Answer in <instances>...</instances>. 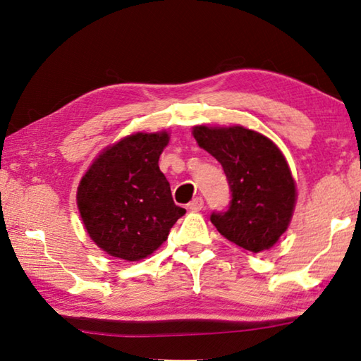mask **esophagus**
Here are the masks:
<instances>
[{
    "mask_svg": "<svg viewBox=\"0 0 361 361\" xmlns=\"http://www.w3.org/2000/svg\"><path fill=\"white\" fill-rule=\"evenodd\" d=\"M203 208V199L202 197H195L191 203H189V209L192 212H199V209Z\"/></svg>",
    "mask_w": 361,
    "mask_h": 361,
    "instance_id": "1",
    "label": "esophagus"
}]
</instances>
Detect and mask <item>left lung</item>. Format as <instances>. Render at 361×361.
I'll use <instances>...</instances> for the list:
<instances>
[{
	"label": "left lung",
	"instance_id": "1",
	"mask_svg": "<svg viewBox=\"0 0 361 361\" xmlns=\"http://www.w3.org/2000/svg\"><path fill=\"white\" fill-rule=\"evenodd\" d=\"M199 147L221 162L232 200L209 219L221 235L262 252L279 240L292 219L297 188L284 154L268 137L243 126H195Z\"/></svg>",
	"mask_w": 361,
	"mask_h": 361
}]
</instances>
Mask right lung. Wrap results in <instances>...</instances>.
Returning a JSON list of instances; mask_svg holds the SVG:
<instances>
[{"instance_id":"add662e5","label":"right lung","mask_w":361,"mask_h":361,"mask_svg":"<svg viewBox=\"0 0 361 361\" xmlns=\"http://www.w3.org/2000/svg\"><path fill=\"white\" fill-rule=\"evenodd\" d=\"M166 130L137 133L97 156L77 189V207L91 240L114 257L137 262L167 240L186 213L175 205L158 161Z\"/></svg>"}]
</instances>
